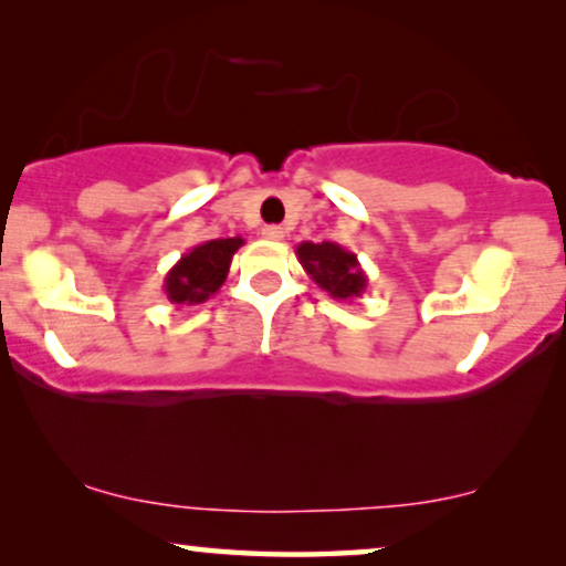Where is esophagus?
I'll return each mask as SVG.
<instances>
[{
    "label": "esophagus",
    "instance_id": "34e87169",
    "mask_svg": "<svg viewBox=\"0 0 566 566\" xmlns=\"http://www.w3.org/2000/svg\"><path fill=\"white\" fill-rule=\"evenodd\" d=\"M262 237L270 239V242H281V239L285 237V231L281 227H265L262 229Z\"/></svg>",
    "mask_w": 566,
    "mask_h": 566
}]
</instances>
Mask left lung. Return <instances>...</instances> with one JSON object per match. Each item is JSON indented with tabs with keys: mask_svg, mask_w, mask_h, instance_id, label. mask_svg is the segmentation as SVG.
<instances>
[{
	"mask_svg": "<svg viewBox=\"0 0 566 566\" xmlns=\"http://www.w3.org/2000/svg\"><path fill=\"white\" fill-rule=\"evenodd\" d=\"M296 258L306 275L332 298L353 301L366 291L368 277L363 273L358 254L337 242H301L296 247Z\"/></svg>",
	"mask_w": 566,
	"mask_h": 566,
	"instance_id": "1",
	"label": "left lung"
}]
</instances>
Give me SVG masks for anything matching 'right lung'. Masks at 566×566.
Wrapping results in <instances>:
<instances>
[{"label":"right lung","instance_id":"obj_1","mask_svg":"<svg viewBox=\"0 0 566 566\" xmlns=\"http://www.w3.org/2000/svg\"><path fill=\"white\" fill-rule=\"evenodd\" d=\"M242 244V237L208 239L185 252L165 275L167 298L175 306H198L219 293L229 275L231 258Z\"/></svg>","mask_w":566,"mask_h":566}]
</instances>
